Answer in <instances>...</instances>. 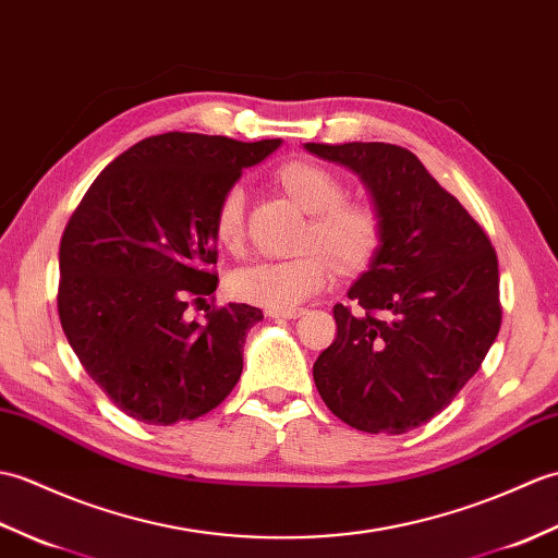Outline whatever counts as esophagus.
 <instances>
[{
	"label": "esophagus",
	"instance_id": "34e87169",
	"mask_svg": "<svg viewBox=\"0 0 558 558\" xmlns=\"http://www.w3.org/2000/svg\"><path fill=\"white\" fill-rule=\"evenodd\" d=\"M303 307H267L269 317H283V319H295L301 317Z\"/></svg>",
	"mask_w": 558,
	"mask_h": 558
}]
</instances>
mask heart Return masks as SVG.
I'll use <instances>...</instances> for the list:
<instances>
[{
	"instance_id": "b5f03b06",
	"label": "heart",
	"mask_w": 558,
	"mask_h": 558,
	"mask_svg": "<svg viewBox=\"0 0 558 558\" xmlns=\"http://www.w3.org/2000/svg\"><path fill=\"white\" fill-rule=\"evenodd\" d=\"M275 181L311 221L303 245L311 251L291 259H265L233 271L229 287L241 301L265 307H295L325 287L333 265L355 271L373 259L381 245L384 217L363 197H345V181L322 162L291 159L275 171ZM215 241L227 253L245 243V193L231 185L221 193L215 219Z\"/></svg>"
}]
</instances>
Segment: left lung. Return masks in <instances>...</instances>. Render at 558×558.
I'll list each match as a JSON object with an SVG mask.
<instances>
[{
  "label": "left lung",
  "instance_id": "obj_1",
  "mask_svg": "<svg viewBox=\"0 0 558 558\" xmlns=\"http://www.w3.org/2000/svg\"><path fill=\"white\" fill-rule=\"evenodd\" d=\"M305 147L357 171L384 217L381 245L351 287V305H333L337 339L313 365L315 387L345 425L403 435L456 399L497 339V253L405 147Z\"/></svg>",
  "mask_w": 558,
  "mask_h": 558
}]
</instances>
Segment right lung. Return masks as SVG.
<instances>
[{"mask_svg": "<svg viewBox=\"0 0 558 558\" xmlns=\"http://www.w3.org/2000/svg\"><path fill=\"white\" fill-rule=\"evenodd\" d=\"M281 141L169 131L109 162L59 243L57 311L85 373L121 413L174 425L213 411L243 373L253 305H207L217 289L221 193Z\"/></svg>", "mask_w": 558, "mask_h": 558, "instance_id": "add662e5", "label": "right lung"}]
</instances>
